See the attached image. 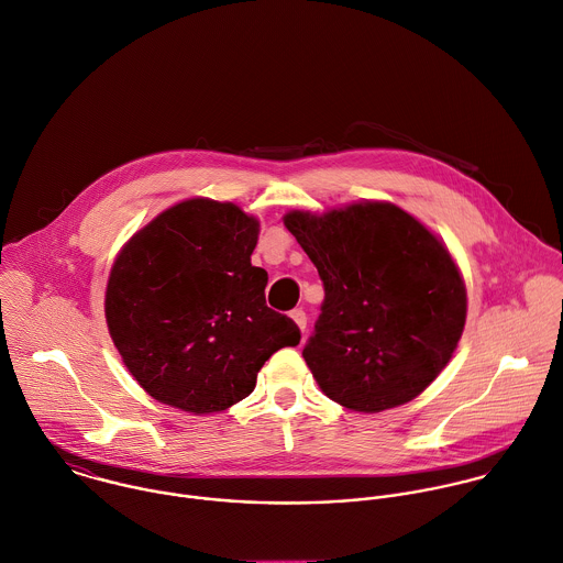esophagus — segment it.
I'll return each instance as SVG.
<instances>
[{"mask_svg": "<svg viewBox=\"0 0 563 563\" xmlns=\"http://www.w3.org/2000/svg\"><path fill=\"white\" fill-rule=\"evenodd\" d=\"M291 320L298 324V329L305 333L307 331V313L302 309H294L291 311Z\"/></svg>", "mask_w": 563, "mask_h": 563, "instance_id": "34e87169", "label": "esophagus"}]
</instances>
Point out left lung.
I'll return each mask as SVG.
<instances>
[{"label": "left lung", "mask_w": 563, "mask_h": 563, "mask_svg": "<svg viewBox=\"0 0 563 563\" xmlns=\"http://www.w3.org/2000/svg\"><path fill=\"white\" fill-rule=\"evenodd\" d=\"M285 225L324 283L322 313L302 350L320 389L363 413L420 396L465 327V285L446 245L389 202L291 211Z\"/></svg>", "instance_id": "obj_1"}]
</instances>
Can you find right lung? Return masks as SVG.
I'll list each match as a JSON object with an SVG mask.
<instances>
[{
  "mask_svg": "<svg viewBox=\"0 0 563 563\" xmlns=\"http://www.w3.org/2000/svg\"><path fill=\"white\" fill-rule=\"evenodd\" d=\"M258 220L232 202L185 200L117 254L107 324L128 372L158 402L202 416L252 394L263 363L300 329L265 305L250 256Z\"/></svg>",
  "mask_w": 563,
  "mask_h": 563,
  "instance_id": "obj_1",
  "label": "right lung"
}]
</instances>
